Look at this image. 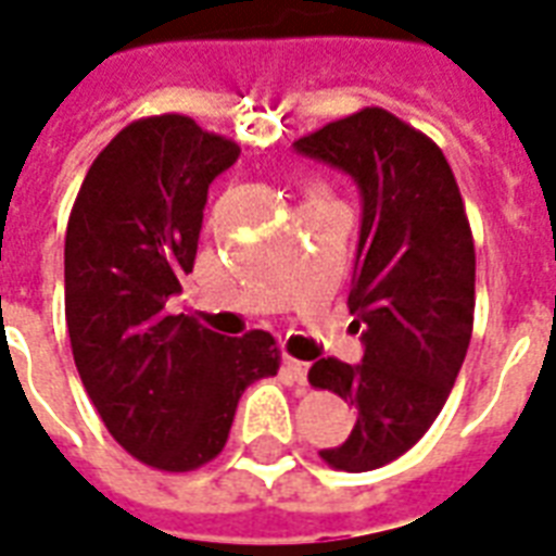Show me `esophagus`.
Instances as JSON below:
<instances>
[{
	"instance_id": "34e87169",
	"label": "esophagus",
	"mask_w": 556,
	"mask_h": 556,
	"mask_svg": "<svg viewBox=\"0 0 556 556\" xmlns=\"http://www.w3.org/2000/svg\"><path fill=\"white\" fill-rule=\"evenodd\" d=\"M307 367L311 364L307 362H299V358H293V355H283V362H281V372L290 379V382H307Z\"/></svg>"
}]
</instances>
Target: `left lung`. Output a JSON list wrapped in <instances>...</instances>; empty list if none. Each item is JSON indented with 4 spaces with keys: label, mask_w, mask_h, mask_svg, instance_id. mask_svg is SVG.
<instances>
[{
    "label": "left lung",
    "mask_w": 556,
    "mask_h": 556,
    "mask_svg": "<svg viewBox=\"0 0 556 556\" xmlns=\"http://www.w3.org/2000/svg\"><path fill=\"white\" fill-rule=\"evenodd\" d=\"M293 148L362 192L350 314L364 358H319L307 382L358 408L350 439L319 456L372 471L424 439L459 376L473 328L471 225L439 144L384 109L331 121Z\"/></svg>",
    "instance_id": "8db88e82"
}]
</instances>
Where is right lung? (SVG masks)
Instances as JSON below:
<instances>
[{"instance_id":"right-lung-1","label":"right lung","mask_w":556,"mask_h":556,"mask_svg":"<svg viewBox=\"0 0 556 556\" xmlns=\"http://www.w3.org/2000/svg\"><path fill=\"white\" fill-rule=\"evenodd\" d=\"M239 148L186 115L132 121L88 168L64 237V317L112 439L160 471L216 459L242 391L275 376L269 331L225 338L165 302L192 273L206 189Z\"/></svg>"}]
</instances>
